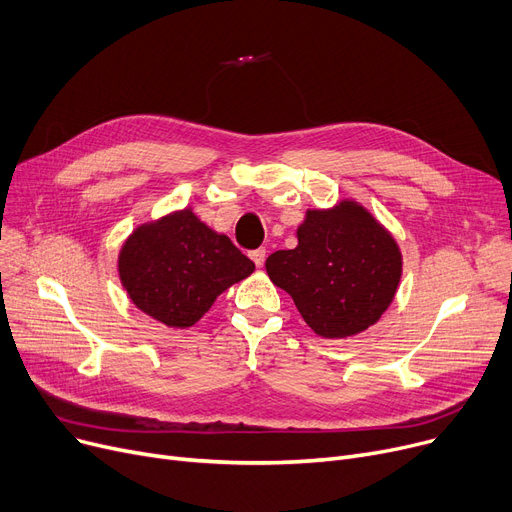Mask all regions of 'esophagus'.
I'll list each match as a JSON object with an SVG mask.
<instances>
[{
  "mask_svg": "<svg viewBox=\"0 0 512 512\" xmlns=\"http://www.w3.org/2000/svg\"><path fill=\"white\" fill-rule=\"evenodd\" d=\"M251 259H253V263H255L257 267H263V263H265V249L253 251V253H251Z\"/></svg>",
  "mask_w": 512,
  "mask_h": 512,
  "instance_id": "34e87169",
  "label": "esophagus"
}]
</instances>
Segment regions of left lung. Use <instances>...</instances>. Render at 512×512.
<instances>
[{
    "instance_id": "8db88e82",
    "label": "left lung",
    "mask_w": 512,
    "mask_h": 512,
    "mask_svg": "<svg viewBox=\"0 0 512 512\" xmlns=\"http://www.w3.org/2000/svg\"><path fill=\"white\" fill-rule=\"evenodd\" d=\"M297 240L294 249L267 257L265 270L317 336L351 338L384 315L400 284L402 253L367 207L340 199L307 209Z\"/></svg>"
}]
</instances>
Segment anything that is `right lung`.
<instances>
[{
    "mask_svg": "<svg viewBox=\"0 0 512 512\" xmlns=\"http://www.w3.org/2000/svg\"><path fill=\"white\" fill-rule=\"evenodd\" d=\"M255 263L201 222L193 207L134 228L118 253V276L134 307L174 330H188Z\"/></svg>",
    "mask_w": 512,
    "mask_h": 512,
    "instance_id": "right-lung-1",
    "label": "right lung"
}]
</instances>
